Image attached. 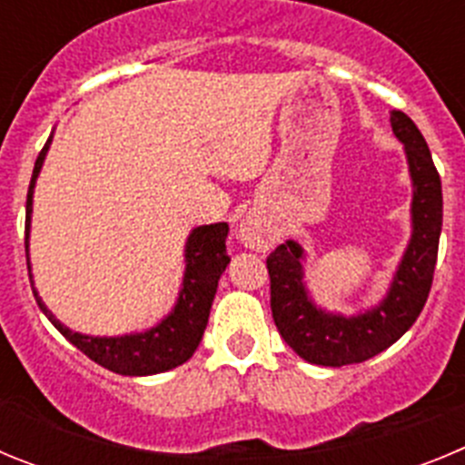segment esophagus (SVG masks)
Masks as SVG:
<instances>
[{"label": "esophagus", "mask_w": 465, "mask_h": 465, "mask_svg": "<svg viewBox=\"0 0 465 465\" xmlns=\"http://www.w3.org/2000/svg\"><path fill=\"white\" fill-rule=\"evenodd\" d=\"M240 240L246 249L253 252H268L270 246L274 244L272 230L258 219H244L240 225Z\"/></svg>", "instance_id": "1"}]
</instances>
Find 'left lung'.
<instances>
[{
	"label": "left lung",
	"instance_id": "obj_1",
	"mask_svg": "<svg viewBox=\"0 0 465 465\" xmlns=\"http://www.w3.org/2000/svg\"><path fill=\"white\" fill-rule=\"evenodd\" d=\"M391 127L405 143L412 172L414 232L384 302L356 319L323 314L307 300L302 286V249L295 242H283L268 256L274 326L295 354L310 363L340 368L372 359L417 322L429 298L442 228L440 174L408 114L393 109Z\"/></svg>",
	"mask_w": 465,
	"mask_h": 465
}]
</instances>
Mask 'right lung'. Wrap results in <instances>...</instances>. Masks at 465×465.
Returning a JSON list of instances; mask_svg holds the SVG:
<instances>
[{"mask_svg": "<svg viewBox=\"0 0 465 465\" xmlns=\"http://www.w3.org/2000/svg\"><path fill=\"white\" fill-rule=\"evenodd\" d=\"M48 143L41 149L39 158L32 172L30 191H27V213H25V252H27V235H30V213H32V188H35L36 174L41 170V163L46 158ZM225 237H228V223H213L195 228L188 237L186 244V277H183V289L179 293L174 312L167 316L160 326L151 328L139 335H125V338H88L81 332H72L57 322L55 316L46 310L36 295L41 312L51 319L53 326L63 332L64 338L81 349L90 361L100 363L102 368L118 375H155L186 363L197 349L203 332L209 322V310H212L216 286L223 274L225 265L230 262L228 249H225ZM30 270V262H27Z\"/></svg>", "mask_w": 465, "mask_h": 465, "instance_id": "1", "label": "right lung"}]
</instances>
